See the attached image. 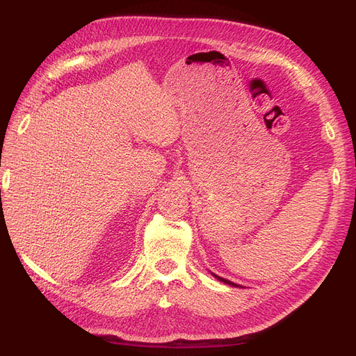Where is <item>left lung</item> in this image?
I'll use <instances>...</instances> for the list:
<instances>
[{"mask_svg":"<svg viewBox=\"0 0 356 356\" xmlns=\"http://www.w3.org/2000/svg\"><path fill=\"white\" fill-rule=\"evenodd\" d=\"M215 277L218 279V281H221V282H224V284H227V285H232V286H239V285H236V284H233V282H230V281H227V279H222V277H220V276H217V275H213Z\"/></svg>","mask_w":356,"mask_h":356,"instance_id":"left-lung-1","label":"left lung"}]
</instances>
